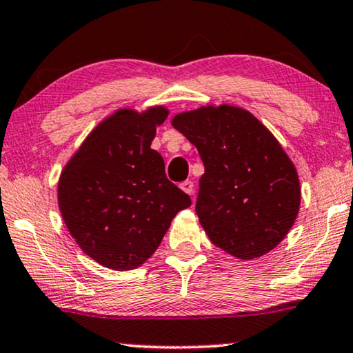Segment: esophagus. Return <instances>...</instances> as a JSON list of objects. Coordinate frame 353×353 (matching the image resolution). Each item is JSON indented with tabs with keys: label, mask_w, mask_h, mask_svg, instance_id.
Listing matches in <instances>:
<instances>
[{
	"label": "esophagus",
	"mask_w": 353,
	"mask_h": 353,
	"mask_svg": "<svg viewBox=\"0 0 353 353\" xmlns=\"http://www.w3.org/2000/svg\"><path fill=\"white\" fill-rule=\"evenodd\" d=\"M180 188L183 191L186 192V194H190V196H192L194 194V183L192 181H190V180H186V181H183L181 185H180Z\"/></svg>",
	"instance_id": "esophagus-1"
}]
</instances>
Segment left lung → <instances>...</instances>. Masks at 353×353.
<instances>
[{
    "instance_id": "8db88e82",
    "label": "left lung",
    "mask_w": 353,
    "mask_h": 353,
    "mask_svg": "<svg viewBox=\"0 0 353 353\" xmlns=\"http://www.w3.org/2000/svg\"><path fill=\"white\" fill-rule=\"evenodd\" d=\"M172 125L204 162L196 214L212 243L241 260L276 248L297 219L301 183L274 134L230 104L180 112Z\"/></svg>"
}]
</instances>
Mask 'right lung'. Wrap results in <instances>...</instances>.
I'll use <instances>...</instances> for the list:
<instances>
[{
    "mask_svg": "<svg viewBox=\"0 0 353 353\" xmlns=\"http://www.w3.org/2000/svg\"><path fill=\"white\" fill-rule=\"evenodd\" d=\"M168 109H119L91 130L62 168L57 202L83 252L105 268L141 267L156 252L178 212L191 205L165 176L151 149Z\"/></svg>",
    "mask_w": 353,
    "mask_h": 353,
    "instance_id": "obj_1",
    "label": "right lung"
}]
</instances>
